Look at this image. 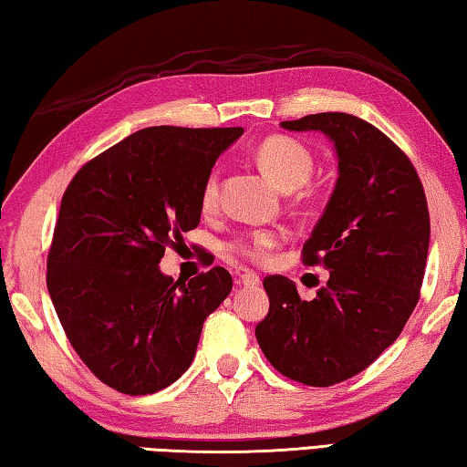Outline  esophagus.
I'll return each instance as SVG.
<instances>
[{
  "mask_svg": "<svg viewBox=\"0 0 467 467\" xmlns=\"http://www.w3.org/2000/svg\"><path fill=\"white\" fill-rule=\"evenodd\" d=\"M239 282L243 284V286H259V275L255 274V272H251V270H243L241 274H239Z\"/></svg>",
  "mask_w": 467,
  "mask_h": 467,
  "instance_id": "34e87169",
  "label": "esophagus"
}]
</instances>
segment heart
<instances>
[{
	"instance_id": "obj_1",
	"label": "heart",
	"mask_w": 467,
	"mask_h": 467,
	"mask_svg": "<svg viewBox=\"0 0 467 467\" xmlns=\"http://www.w3.org/2000/svg\"><path fill=\"white\" fill-rule=\"evenodd\" d=\"M255 158L259 167L265 171L275 185L284 192H292L305 185L311 179L315 161L309 150L300 141L288 136H270L259 144ZM218 172L212 171L203 181L202 187V208L203 212H212L218 205ZM280 241V233L274 231H253L241 236L239 241L233 243V251L239 255L253 259V262H262L267 257L270 249H274Z\"/></svg>"
}]
</instances>
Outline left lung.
Here are the masks:
<instances>
[{
  "mask_svg": "<svg viewBox=\"0 0 467 467\" xmlns=\"http://www.w3.org/2000/svg\"><path fill=\"white\" fill-rule=\"evenodd\" d=\"M280 125L334 141L339 175L303 247V262L326 267L329 280L300 300L295 282L267 275L270 311L255 337L278 373L329 387L373 365L412 315L429 255V205L414 164L375 125L348 113Z\"/></svg>",
  "mask_w": 467,
  "mask_h": 467,
  "instance_id": "1",
  "label": "left lung"
}]
</instances>
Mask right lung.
I'll use <instances>...</instances> for the list:
<instances>
[{
	"mask_svg": "<svg viewBox=\"0 0 467 467\" xmlns=\"http://www.w3.org/2000/svg\"><path fill=\"white\" fill-rule=\"evenodd\" d=\"M241 136L243 128L140 130L86 162L61 197L47 288L78 357L117 391L175 383L233 288L220 265L175 282L158 264L200 224L203 181Z\"/></svg>",
	"mask_w": 467,
	"mask_h": 467,
	"instance_id": "obj_1",
	"label": "right lung"
}]
</instances>
